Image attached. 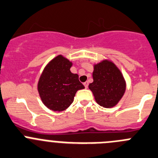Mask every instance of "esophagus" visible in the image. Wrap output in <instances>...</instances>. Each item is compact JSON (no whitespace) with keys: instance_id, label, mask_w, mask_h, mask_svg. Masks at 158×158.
<instances>
[{"instance_id":"1","label":"esophagus","mask_w":158,"mask_h":158,"mask_svg":"<svg viewBox=\"0 0 158 158\" xmlns=\"http://www.w3.org/2000/svg\"><path fill=\"white\" fill-rule=\"evenodd\" d=\"M84 85H85V88H88V81L85 82V83H84Z\"/></svg>"}]
</instances>
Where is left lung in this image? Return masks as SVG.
<instances>
[{"instance_id": "obj_1", "label": "left lung", "mask_w": 158, "mask_h": 158, "mask_svg": "<svg viewBox=\"0 0 158 158\" xmlns=\"http://www.w3.org/2000/svg\"><path fill=\"white\" fill-rule=\"evenodd\" d=\"M93 82L88 85L96 102L104 108L116 106L126 91V81L112 61L104 60L94 65Z\"/></svg>"}]
</instances>
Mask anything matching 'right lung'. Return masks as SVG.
<instances>
[{
  "instance_id": "add662e5",
  "label": "right lung",
  "mask_w": 158,
  "mask_h": 158,
  "mask_svg": "<svg viewBox=\"0 0 158 158\" xmlns=\"http://www.w3.org/2000/svg\"><path fill=\"white\" fill-rule=\"evenodd\" d=\"M72 62L58 55L43 70L38 82V91L43 104L50 110L61 112L73 102L75 94L85 86L78 75L70 71Z\"/></svg>"
}]
</instances>
